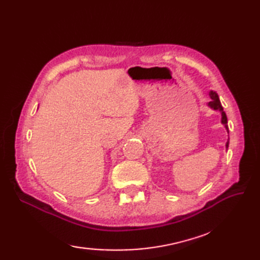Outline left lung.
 <instances>
[{"mask_svg": "<svg viewBox=\"0 0 260 260\" xmlns=\"http://www.w3.org/2000/svg\"><path fill=\"white\" fill-rule=\"evenodd\" d=\"M209 95H210V98H211V101L209 102L208 105H209L211 108L216 109V111L221 112V116H222L221 122L224 124V127L226 128V130L229 131V128H228V119H226V115H225V113L223 112V108H222V106H221V103H220V100H219L218 94H217L216 92H214V91H211V92L209 93ZM225 146H226V148H228V146H229V142H226V145H225Z\"/></svg>", "mask_w": 260, "mask_h": 260, "instance_id": "left-lung-1", "label": "left lung"}]
</instances>
